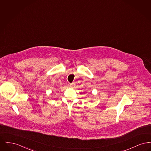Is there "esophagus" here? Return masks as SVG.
<instances>
[{"label": "esophagus", "mask_w": 151, "mask_h": 151, "mask_svg": "<svg viewBox=\"0 0 151 151\" xmlns=\"http://www.w3.org/2000/svg\"><path fill=\"white\" fill-rule=\"evenodd\" d=\"M70 86L71 87H74L75 86V83H71L70 84Z\"/></svg>", "instance_id": "1"}]
</instances>
